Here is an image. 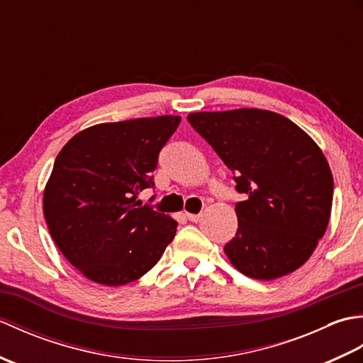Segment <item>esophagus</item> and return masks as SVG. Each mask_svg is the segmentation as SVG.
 Returning <instances> with one entry per match:
<instances>
[{"label": "esophagus", "mask_w": 363, "mask_h": 363, "mask_svg": "<svg viewBox=\"0 0 363 363\" xmlns=\"http://www.w3.org/2000/svg\"><path fill=\"white\" fill-rule=\"evenodd\" d=\"M186 218L191 223H198L199 220L203 218V215L201 213H186Z\"/></svg>", "instance_id": "34e87169"}]
</instances>
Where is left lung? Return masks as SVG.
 Here are the masks:
<instances>
[{"instance_id":"obj_1","label":"left lung","mask_w":363,"mask_h":363,"mask_svg":"<svg viewBox=\"0 0 363 363\" xmlns=\"http://www.w3.org/2000/svg\"><path fill=\"white\" fill-rule=\"evenodd\" d=\"M189 123L233 172L238 228L225 252L238 272L272 281L295 272L325 235L334 179L303 129L262 109L189 113Z\"/></svg>"}]
</instances>
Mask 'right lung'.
<instances>
[{
    "mask_svg": "<svg viewBox=\"0 0 363 363\" xmlns=\"http://www.w3.org/2000/svg\"><path fill=\"white\" fill-rule=\"evenodd\" d=\"M181 117L87 128L67 142L43 191V215L70 264L101 285L134 282L157 264L177 221L137 201Z\"/></svg>",
    "mask_w": 363,
    "mask_h": 363,
    "instance_id": "obj_1",
    "label": "right lung"
}]
</instances>
